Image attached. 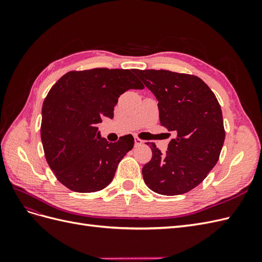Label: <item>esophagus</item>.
<instances>
[{"mask_svg": "<svg viewBox=\"0 0 262 262\" xmlns=\"http://www.w3.org/2000/svg\"><path fill=\"white\" fill-rule=\"evenodd\" d=\"M134 144H136L137 146H138V145H141V144H143V140L139 139L138 137H134Z\"/></svg>", "mask_w": 262, "mask_h": 262, "instance_id": "esophagus-1", "label": "esophagus"}]
</instances>
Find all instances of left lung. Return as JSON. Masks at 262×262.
<instances>
[{"instance_id": "obj_1", "label": "left lung", "mask_w": 262, "mask_h": 262, "mask_svg": "<svg viewBox=\"0 0 262 262\" xmlns=\"http://www.w3.org/2000/svg\"><path fill=\"white\" fill-rule=\"evenodd\" d=\"M133 72L158 100L161 124L176 137L166 153L150 143L153 155L142 168L143 179L156 193H186L201 184L219 161L225 139L221 106L198 76L167 70Z\"/></svg>"}]
</instances>
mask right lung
<instances>
[{"label":"right lung","mask_w":262,"mask_h":262,"mask_svg":"<svg viewBox=\"0 0 262 262\" xmlns=\"http://www.w3.org/2000/svg\"><path fill=\"white\" fill-rule=\"evenodd\" d=\"M144 89L130 70L71 71L55 83L42 105L41 141L57 179L75 192H95L113 181L134 139L101 138L97 123L114 118L120 95Z\"/></svg>","instance_id":"add662e5"}]
</instances>
